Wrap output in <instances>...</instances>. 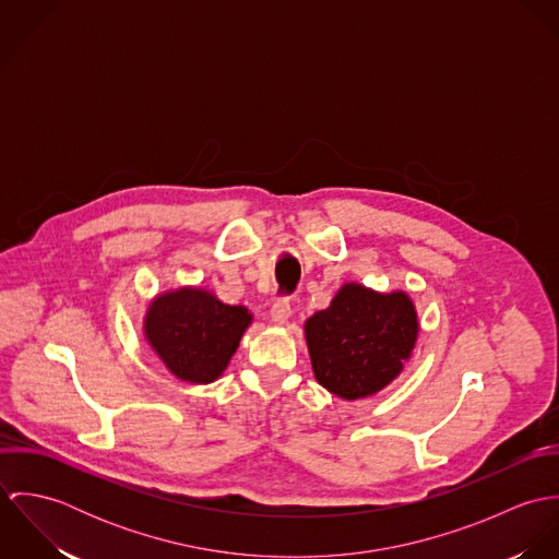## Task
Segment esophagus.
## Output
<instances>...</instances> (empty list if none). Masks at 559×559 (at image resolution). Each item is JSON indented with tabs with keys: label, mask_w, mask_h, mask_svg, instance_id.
Instances as JSON below:
<instances>
[{
	"label": "esophagus",
	"mask_w": 559,
	"mask_h": 559,
	"mask_svg": "<svg viewBox=\"0 0 559 559\" xmlns=\"http://www.w3.org/2000/svg\"><path fill=\"white\" fill-rule=\"evenodd\" d=\"M288 319H290V301L282 299V301L273 304V308H271V320H273V324H286Z\"/></svg>",
	"instance_id": "esophagus-1"
}]
</instances>
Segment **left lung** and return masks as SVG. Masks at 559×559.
<instances>
[{"instance_id": "left-lung-1", "label": "left lung", "mask_w": 559, "mask_h": 559, "mask_svg": "<svg viewBox=\"0 0 559 559\" xmlns=\"http://www.w3.org/2000/svg\"><path fill=\"white\" fill-rule=\"evenodd\" d=\"M312 370L337 399H370L394 383L411 359L419 317L404 290L379 293L359 282L340 286L326 310L304 324Z\"/></svg>"}]
</instances>
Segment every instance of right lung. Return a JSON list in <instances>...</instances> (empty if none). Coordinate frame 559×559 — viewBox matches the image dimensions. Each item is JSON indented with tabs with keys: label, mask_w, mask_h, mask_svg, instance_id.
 <instances>
[{
	"label": "right lung",
	"mask_w": 559,
	"mask_h": 559,
	"mask_svg": "<svg viewBox=\"0 0 559 559\" xmlns=\"http://www.w3.org/2000/svg\"><path fill=\"white\" fill-rule=\"evenodd\" d=\"M251 322L245 306H228L202 286H178L151 299L142 331L178 381L209 385L226 372Z\"/></svg>",
	"instance_id": "obj_1"
}]
</instances>
